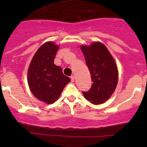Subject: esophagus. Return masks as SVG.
Here are the masks:
<instances>
[{
  "label": "esophagus",
  "mask_w": 147,
  "mask_h": 147,
  "mask_svg": "<svg viewBox=\"0 0 147 147\" xmlns=\"http://www.w3.org/2000/svg\"><path fill=\"white\" fill-rule=\"evenodd\" d=\"M74 78H75V76H74V75H72V76H71V81H72V82H74Z\"/></svg>",
  "instance_id": "obj_1"
}]
</instances>
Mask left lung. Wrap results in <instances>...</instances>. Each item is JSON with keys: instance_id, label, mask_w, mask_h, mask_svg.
Listing matches in <instances>:
<instances>
[{"instance_id": "left-lung-1", "label": "left lung", "mask_w": 147, "mask_h": 147, "mask_svg": "<svg viewBox=\"0 0 147 147\" xmlns=\"http://www.w3.org/2000/svg\"><path fill=\"white\" fill-rule=\"evenodd\" d=\"M81 50L89 68L91 88L82 92L85 98L93 105L107 102L115 91L119 80V71L112 54L101 42H93L90 45H82Z\"/></svg>"}]
</instances>
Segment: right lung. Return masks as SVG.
I'll use <instances>...</instances> for the list:
<instances>
[{
  "label": "right lung",
  "instance_id": "right-lung-1",
  "mask_svg": "<svg viewBox=\"0 0 147 147\" xmlns=\"http://www.w3.org/2000/svg\"><path fill=\"white\" fill-rule=\"evenodd\" d=\"M59 45L52 41L42 44L36 51L28 68V84L32 94L48 105L60 96L71 79L65 76L62 68L54 63Z\"/></svg>",
  "mask_w": 147,
  "mask_h": 147
}]
</instances>
